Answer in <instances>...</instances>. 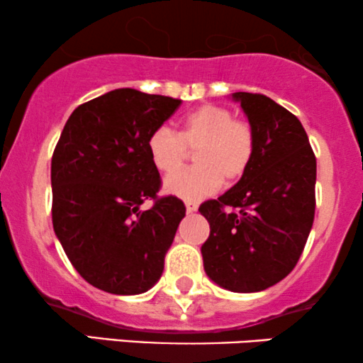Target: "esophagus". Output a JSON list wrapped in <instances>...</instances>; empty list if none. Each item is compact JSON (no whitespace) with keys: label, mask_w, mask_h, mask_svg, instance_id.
<instances>
[{"label":"esophagus","mask_w":363,"mask_h":363,"mask_svg":"<svg viewBox=\"0 0 363 363\" xmlns=\"http://www.w3.org/2000/svg\"><path fill=\"white\" fill-rule=\"evenodd\" d=\"M186 211L187 213H196L197 211V203H194V201H186Z\"/></svg>","instance_id":"obj_1"}]
</instances>
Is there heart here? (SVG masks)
<instances>
[{
	"label": "heart",
	"mask_w": 363,
	"mask_h": 363,
	"mask_svg": "<svg viewBox=\"0 0 363 363\" xmlns=\"http://www.w3.org/2000/svg\"><path fill=\"white\" fill-rule=\"evenodd\" d=\"M194 150L196 167L184 169L164 182L169 194L197 201L214 194L224 182L233 184L245 176L256 150L253 127L233 118L231 110L221 105H203L182 118L179 134L157 127L147 137V154L157 171H177Z\"/></svg>",
	"instance_id": "heart-1"
}]
</instances>
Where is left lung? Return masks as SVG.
<instances>
[{
  "label": "left lung",
  "instance_id": "8db88e82",
  "mask_svg": "<svg viewBox=\"0 0 363 363\" xmlns=\"http://www.w3.org/2000/svg\"><path fill=\"white\" fill-rule=\"evenodd\" d=\"M253 127L256 150L245 176L201 204L211 233L201 247L204 272L236 293L266 290L300 259L315 218L316 159L298 118L266 95L236 91ZM226 205L240 213H224Z\"/></svg>",
  "mask_w": 363,
  "mask_h": 363
}]
</instances>
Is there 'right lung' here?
Returning <instances> with one entry per match:
<instances>
[{"label":"right lung","instance_id":"add662e5","mask_svg":"<svg viewBox=\"0 0 363 363\" xmlns=\"http://www.w3.org/2000/svg\"><path fill=\"white\" fill-rule=\"evenodd\" d=\"M181 100L117 89L73 110L52 157V219L80 277L113 295L159 281L186 206L157 197L159 171L147 137ZM155 206L142 211L148 197Z\"/></svg>","mask_w":363,"mask_h":363}]
</instances>
